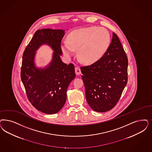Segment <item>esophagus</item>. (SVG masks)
<instances>
[{
    "label": "esophagus",
    "instance_id": "esophagus-1",
    "mask_svg": "<svg viewBox=\"0 0 152 152\" xmlns=\"http://www.w3.org/2000/svg\"><path fill=\"white\" fill-rule=\"evenodd\" d=\"M75 73H76V75H80V74H81V69H80V68L78 67H76L75 68Z\"/></svg>",
    "mask_w": 152,
    "mask_h": 152
}]
</instances>
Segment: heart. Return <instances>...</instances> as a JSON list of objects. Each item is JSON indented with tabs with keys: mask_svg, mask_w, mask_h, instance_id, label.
<instances>
[{
	"mask_svg": "<svg viewBox=\"0 0 152 152\" xmlns=\"http://www.w3.org/2000/svg\"><path fill=\"white\" fill-rule=\"evenodd\" d=\"M110 43V34L105 28L93 26L71 32L67 37V42H62L61 47L67 57H72L75 50L78 49L80 61L85 64H92L102 57Z\"/></svg>",
	"mask_w": 152,
	"mask_h": 152,
	"instance_id": "obj_1",
	"label": "heart"
}]
</instances>
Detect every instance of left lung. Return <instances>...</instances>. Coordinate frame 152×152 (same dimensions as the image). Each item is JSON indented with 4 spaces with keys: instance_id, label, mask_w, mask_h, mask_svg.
Masks as SVG:
<instances>
[{
    "instance_id": "1",
    "label": "left lung",
    "mask_w": 152,
    "mask_h": 152,
    "mask_svg": "<svg viewBox=\"0 0 152 152\" xmlns=\"http://www.w3.org/2000/svg\"><path fill=\"white\" fill-rule=\"evenodd\" d=\"M127 67L125 52L113 32L103 56L93 64L81 67L86 98L93 110L105 112L115 106L127 83Z\"/></svg>"
}]
</instances>
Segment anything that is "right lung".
Segmentation results:
<instances>
[{
    "label": "right lung",
    "mask_w": 152,
    "mask_h": 152,
    "mask_svg": "<svg viewBox=\"0 0 152 152\" xmlns=\"http://www.w3.org/2000/svg\"><path fill=\"white\" fill-rule=\"evenodd\" d=\"M63 30L43 28L35 32L22 57L21 80L32 105L42 113L52 115L63 108L67 90L75 78L73 64L62 62L61 42L65 34ZM53 50L51 61L47 66L37 67L35 62L37 50L42 45Z\"/></svg>",
    "instance_id": "add662e5"
}]
</instances>
